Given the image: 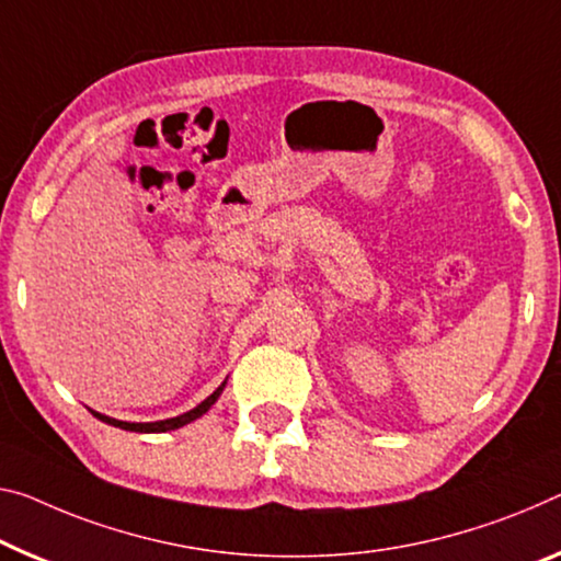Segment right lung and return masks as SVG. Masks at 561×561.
Instances as JSON below:
<instances>
[{
	"label": "right lung",
	"instance_id": "right-lung-1",
	"mask_svg": "<svg viewBox=\"0 0 561 561\" xmlns=\"http://www.w3.org/2000/svg\"><path fill=\"white\" fill-rule=\"evenodd\" d=\"M226 383H228V378L218 386V389H215V391L208 396V399L197 403L195 409H191L187 413H180V416L165 419V421H145V424H137V421H119V419L105 416V413H100V411H92V409H90V411H92L94 419L105 421V424H110V426H117V428H125V431H137V434H165V431H175V428H180V426L191 424V421H195V419H201L203 413H208L213 403L220 399V393H222V389H226Z\"/></svg>",
	"mask_w": 561,
	"mask_h": 561
}]
</instances>
